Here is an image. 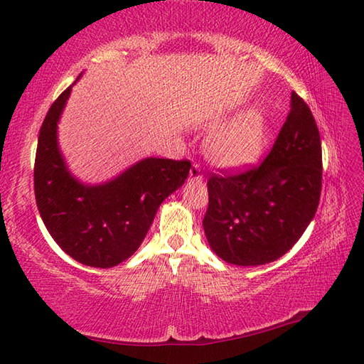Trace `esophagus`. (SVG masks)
I'll return each mask as SVG.
<instances>
[{"instance_id": "esophagus-1", "label": "esophagus", "mask_w": 364, "mask_h": 364, "mask_svg": "<svg viewBox=\"0 0 364 364\" xmlns=\"http://www.w3.org/2000/svg\"><path fill=\"white\" fill-rule=\"evenodd\" d=\"M190 177L193 181H202V171H200L199 164H193L191 170H190Z\"/></svg>"}]
</instances>
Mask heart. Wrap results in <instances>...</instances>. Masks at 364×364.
Listing matches in <instances>:
<instances>
[{
	"instance_id": "heart-1",
	"label": "heart",
	"mask_w": 364,
	"mask_h": 364,
	"mask_svg": "<svg viewBox=\"0 0 364 364\" xmlns=\"http://www.w3.org/2000/svg\"><path fill=\"white\" fill-rule=\"evenodd\" d=\"M264 120L252 111L235 120L211 139L208 153L213 161L227 168H237L255 162L262 151Z\"/></svg>"
}]
</instances>
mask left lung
Instances as JSON below:
<instances>
[{
    "instance_id": "left-lung-1",
    "label": "left lung",
    "mask_w": 364,
    "mask_h": 364,
    "mask_svg": "<svg viewBox=\"0 0 364 364\" xmlns=\"http://www.w3.org/2000/svg\"><path fill=\"white\" fill-rule=\"evenodd\" d=\"M321 179L320 131L307 103L291 92V109L259 165L210 173L202 225L213 252L236 265L277 261L314 219Z\"/></svg>"
}]
</instances>
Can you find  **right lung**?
<instances>
[{"instance_id": "1", "label": "right lung", "mask_w": 364, "mask_h": 364, "mask_svg": "<svg viewBox=\"0 0 364 364\" xmlns=\"http://www.w3.org/2000/svg\"><path fill=\"white\" fill-rule=\"evenodd\" d=\"M70 86L43 120L33 165V190L48 232L70 258L109 269L144 241L159 205L188 177L191 162L149 157L99 187H85L66 170L57 146V122Z\"/></svg>"}]
</instances>
